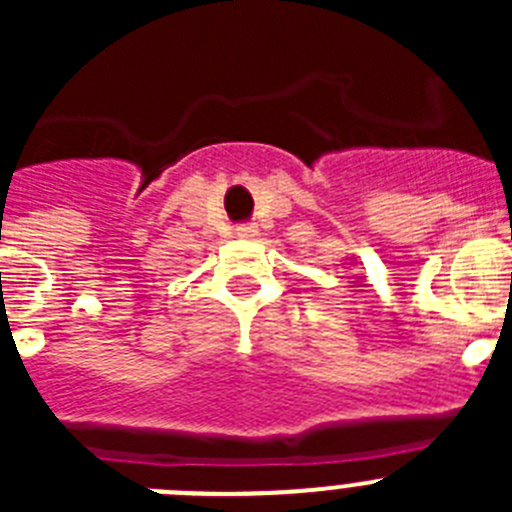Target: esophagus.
<instances>
[{"label": "esophagus", "mask_w": 512, "mask_h": 512, "mask_svg": "<svg viewBox=\"0 0 512 512\" xmlns=\"http://www.w3.org/2000/svg\"><path fill=\"white\" fill-rule=\"evenodd\" d=\"M235 235H238V238H256V235H259V225H238V228H235Z\"/></svg>", "instance_id": "1"}]
</instances>
